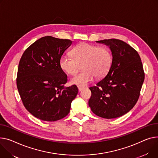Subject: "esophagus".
I'll return each mask as SVG.
<instances>
[{
    "instance_id": "34e87169",
    "label": "esophagus",
    "mask_w": 158,
    "mask_h": 158,
    "mask_svg": "<svg viewBox=\"0 0 158 158\" xmlns=\"http://www.w3.org/2000/svg\"><path fill=\"white\" fill-rule=\"evenodd\" d=\"M83 89V88H81V87H79L78 86V90H79V91H82Z\"/></svg>"
}]
</instances>
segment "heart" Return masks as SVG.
I'll return each mask as SVG.
<instances>
[{
  "label": "heart",
  "mask_w": 158,
  "mask_h": 158,
  "mask_svg": "<svg viewBox=\"0 0 158 158\" xmlns=\"http://www.w3.org/2000/svg\"><path fill=\"white\" fill-rule=\"evenodd\" d=\"M70 54L72 57L61 56L59 65L60 69L69 75L76 74L81 66L82 72L70 80L71 84L78 86H85L94 77L96 79H102L112 65V52L105 46L82 43L73 48Z\"/></svg>",
  "instance_id": "heart-1"
}]
</instances>
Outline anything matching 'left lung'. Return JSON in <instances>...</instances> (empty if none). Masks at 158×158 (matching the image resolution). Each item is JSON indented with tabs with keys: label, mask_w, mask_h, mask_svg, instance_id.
Segmentation results:
<instances>
[{
	"label": "left lung",
	"mask_w": 158,
	"mask_h": 158,
	"mask_svg": "<svg viewBox=\"0 0 158 158\" xmlns=\"http://www.w3.org/2000/svg\"><path fill=\"white\" fill-rule=\"evenodd\" d=\"M96 42L109 47L112 63L106 76L97 86L89 88V106L99 117L119 118L128 113L139 100L145 78L142 63L138 52L121 40Z\"/></svg>",
	"instance_id": "1"
}]
</instances>
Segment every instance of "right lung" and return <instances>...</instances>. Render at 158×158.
Wrapping results in <instances>:
<instances>
[{"label":"right lung","mask_w":158,"mask_h":158,"mask_svg":"<svg viewBox=\"0 0 158 158\" xmlns=\"http://www.w3.org/2000/svg\"><path fill=\"white\" fill-rule=\"evenodd\" d=\"M72 43L45 36L30 45L20 59L17 88L26 109L40 120L56 121L67 116L78 93L76 85L64 86L67 76L59 65Z\"/></svg>","instance_id":"add662e5"}]
</instances>
